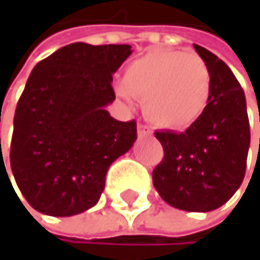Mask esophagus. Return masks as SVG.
Instances as JSON below:
<instances>
[{"label": "esophagus", "mask_w": 260, "mask_h": 260, "mask_svg": "<svg viewBox=\"0 0 260 260\" xmlns=\"http://www.w3.org/2000/svg\"><path fill=\"white\" fill-rule=\"evenodd\" d=\"M137 134H139V137H146V136L151 134V129H149L146 124L139 123V124H137Z\"/></svg>", "instance_id": "obj_1"}]
</instances>
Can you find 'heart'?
<instances>
[{
  "label": "heart",
  "mask_w": 260,
  "mask_h": 260,
  "mask_svg": "<svg viewBox=\"0 0 260 260\" xmlns=\"http://www.w3.org/2000/svg\"><path fill=\"white\" fill-rule=\"evenodd\" d=\"M115 90L123 100H142L146 118L156 126L181 129L204 112L211 72L197 53L153 49L126 67Z\"/></svg>",
  "instance_id": "heart-1"
}]
</instances>
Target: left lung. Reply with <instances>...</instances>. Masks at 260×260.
<instances>
[{"mask_svg": "<svg viewBox=\"0 0 260 260\" xmlns=\"http://www.w3.org/2000/svg\"><path fill=\"white\" fill-rule=\"evenodd\" d=\"M193 48L211 72V96L185 133H154L164 159L153 170V184L170 206L209 212L223 206L243 181L249 121L243 88L229 67L206 48Z\"/></svg>", "mask_w": 260, "mask_h": 260, "instance_id": "obj_1", "label": "left lung"}]
</instances>
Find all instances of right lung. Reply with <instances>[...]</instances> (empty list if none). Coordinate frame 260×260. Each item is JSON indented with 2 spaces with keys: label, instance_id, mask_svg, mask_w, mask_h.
I'll list each match as a JSON object with an SVG mask.
<instances>
[{
  "label": "right lung",
  "instance_id": "right-lung-1",
  "mask_svg": "<svg viewBox=\"0 0 260 260\" xmlns=\"http://www.w3.org/2000/svg\"><path fill=\"white\" fill-rule=\"evenodd\" d=\"M131 53L129 45L78 42L29 75L15 109L11 168L36 211L72 217L93 207L109 167L134 145L137 123L106 111L115 100L112 75Z\"/></svg>",
  "mask_w": 260,
  "mask_h": 260
}]
</instances>
